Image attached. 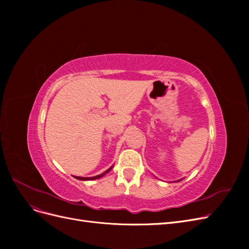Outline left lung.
I'll return each instance as SVG.
<instances>
[{"mask_svg":"<svg viewBox=\"0 0 249 249\" xmlns=\"http://www.w3.org/2000/svg\"><path fill=\"white\" fill-rule=\"evenodd\" d=\"M177 182H179V180H177Z\"/></svg>","mask_w":249,"mask_h":249,"instance_id":"obj_1","label":"left lung"}]
</instances>
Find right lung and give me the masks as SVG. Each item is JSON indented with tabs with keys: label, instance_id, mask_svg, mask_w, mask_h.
Returning <instances> with one entry per match:
<instances>
[{
	"label": "right lung",
	"instance_id": "1",
	"mask_svg": "<svg viewBox=\"0 0 249 249\" xmlns=\"http://www.w3.org/2000/svg\"><path fill=\"white\" fill-rule=\"evenodd\" d=\"M112 167L113 166H111L108 170H106L105 172H103V173H101V175H99V176H95V177H91V178H83V177H73V178H76L77 179H80V180H89V179H96V178H102V177H104L105 175H106V173H108L111 169H112Z\"/></svg>",
	"mask_w": 249,
	"mask_h": 249
}]
</instances>
